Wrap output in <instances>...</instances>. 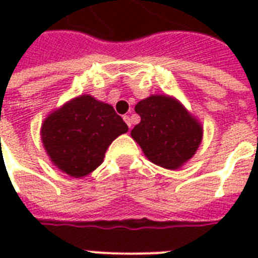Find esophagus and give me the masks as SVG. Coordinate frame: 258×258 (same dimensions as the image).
Wrapping results in <instances>:
<instances>
[{"label":"esophagus","mask_w":258,"mask_h":258,"mask_svg":"<svg viewBox=\"0 0 258 258\" xmlns=\"http://www.w3.org/2000/svg\"><path fill=\"white\" fill-rule=\"evenodd\" d=\"M123 119H124V121L127 123V125H128L130 128H131V119H130L128 115H124V116H123Z\"/></svg>","instance_id":"esophagus-1"}]
</instances>
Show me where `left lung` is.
<instances>
[{"label": "left lung", "instance_id": "8db88e82", "mask_svg": "<svg viewBox=\"0 0 258 258\" xmlns=\"http://www.w3.org/2000/svg\"><path fill=\"white\" fill-rule=\"evenodd\" d=\"M141 123L131 137L149 161L169 170L192 158L202 141V125L179 101L167 95H151L135 105Z\"/></svg>", "mask_w": 258, "mask_h": 258}]
</instances>
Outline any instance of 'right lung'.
I'll use <instances>...</instances> for the list:
<instances>
[{
    "mask_svg": "<svg viewBox=\"0 0 258 258\" xmlns=\"http://www.w3.org/2000/svg\"><path fill=\"white\" fill-rule=\"evenodd\" d=\"M127 131L112 105L80 95L48 115L41 125V139L57 169L82 178L103 163L108 146Z\"/></svg>",
    "mask_w": 258,
    "mask_h": 258,
    "instance_id": "1",
    "label": "right lung"
}]
</instances>
